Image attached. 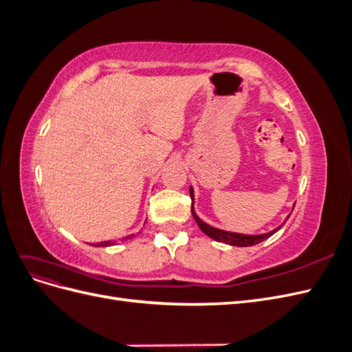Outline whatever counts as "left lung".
<instances>
[{"label": "left lung", "mask_w": 352, "mask_h": 352, "mask_svg": "<svg viewBox=\"0 0 352 352\" xmlns=\"http://www.w3.org/2000/svg\"><path fill=\"white\" fill-rule=\"evenodd\" d=\"M190 199H192L194 202V190L192 188H190ZM190 211H192V216L197 221V225L199 226V229L206 233V235H208L210 238H212L217 242H223V243H229V245H235V247H251V245H257L260 242H263L264 239L270 238L274 232H278L280 228L272 230L270 233H264V235H241V233H230V232H225V230H220V229H216V228H211L208 226L207 223L202 221L194 211V206L192 208H190Z\"/></svg>", "instance_id": "left-lung-1"}]
</instances>
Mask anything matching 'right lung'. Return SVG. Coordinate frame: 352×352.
I'll return each mask as SVG.
<instances>
[{"mask_svg": "<svg viewBox=\"0 0 352 352\" xmlns=\"http://www.w3.org/2000/svg\"><path fill=\"white\" fill-rule=\"evenodd\" d=\"M132 236H135V235H129V236H126L124 238V241H127V239H131ZM110 245H114L113 242H110V241H105V242H100V243H95V247H110Z\"/></svg>", "mask_w": 352, "mask_h": 352, "instance_id": "add662e5", "label": "right lung"}]
</instances>
